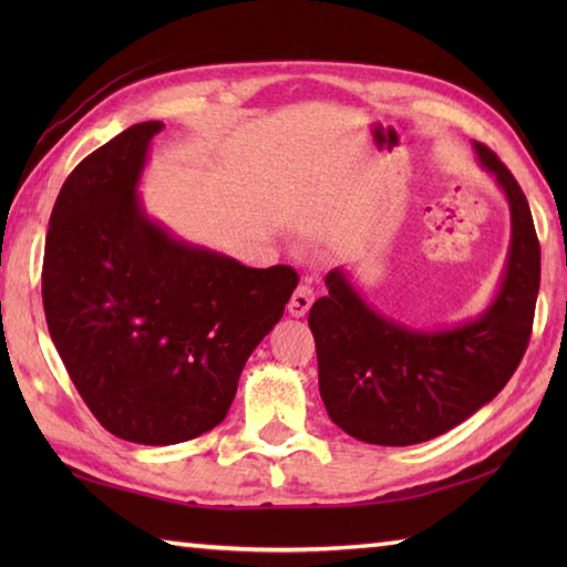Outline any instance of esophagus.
I'll return each mask as SVG.
<instances>
[{
    "mask_svg": "<svg viewBox=\"0 0 567 567\" xmlns=\"http://www.w3.org/2000/svg\"><path fill=\"white\" fill-rule=\"evenodd\" d=\"M311 302H315V290H311L309 285H297V290L290 297V305H287V311H290L292 317H305L307 311L311 309Z\"/></svg>",
    "mask_w": 567,
    "mask_h": 567,
    "instance_id": "esophagus-1",
    "label": "esophagus"
}]
</instances>
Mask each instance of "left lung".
Here are the masks:
<instances>
[{
    "instance_id": "1",
    "label": "left lung",
    "mask_w": 567,
    "mask_h": 567,
    "mask_svg": "<svg viewBox=\"0 0 567 567\" xmlns=\"http://www.w3.org/2000/svg\"><path fill=\"white\" fill-rule=\"evenodd\" d=\"M473 148L512 216L507 265L483 315L457 327H406L372 309L343 268L327 275L329 295L309 311L323 406L358 441L412 445L441 436L495 400L526 353L540 285L532 209L497 155L483 143Z\"/></svg>"
}]
</instances>
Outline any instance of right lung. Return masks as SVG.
<instances>
[{"instance_id": "obj_1", "label": "right lung", "mask_w": 567, "mask_h": 567, "mask_svg": "<svg viewBox=\"0 0 567 567\" xmlns=\"http://www.w3.org/2000/svg\"><path fill=\"white\" fill-rule=\"evenodd\" d=\"M163 128L128 126L70 173L43 252L45 321L70 380L106 431L141 445L221 424L299 282L287 265L246 268L151 219L138 185Z\"/></svg>"}]
</instances>
